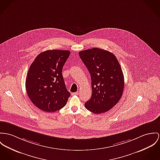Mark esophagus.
<instances>
[{
  "instance_id": "1",
  "label": "esophagus",
  "mask_w": 160,
  "mask_h": 160,
  "mask_svg": "<svg viewBox=\"0 0 160 160\" xmlns=\"http://www.w3.org/2000/svg\"><path fill=\"white\" fill-rule=\"evenodd\" d=\"M78 92H76L72 93V96H76V95H78Z\"/></svg>"
}]
</instances>
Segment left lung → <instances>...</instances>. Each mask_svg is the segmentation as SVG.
<instances>
[{
    "instance_id": "left-lung-1",
    "label": "left lung",
    "mask_w": 160,
    "mask_h": 160,
    "mask_svg": "<svg viewBox=\"0 0 160 160\" xmlns=\"http://www.w3.org/2000/svg\"><path fill=\"white\" fill-rule=\"evenodd\" d=\"M91 75L92 96L85 103L88 110L96 114L107 112L122 96L124 77L116 56L105 50L92 48L78 53Z\"/></svg>"
}]
</instances>
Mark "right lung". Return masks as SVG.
Listing matches in <instances>:
<instances>
[{
    "mask_svg": "<svg viewBox=\"0 0 160 160\" xmlns=\"http://www.w3.org/2000/svg\"><path fill=\"white\" fill-rule=\"evenodd\" d=\"M70 51L48 50L39 54L30 65L25 80L27 93L32 102L45 112L64 107L71 94L62 75Z\"/></svg>",
    "mask_w": 160,
    "mask_h": 160,
    "instance_id": "add662e5",
    "label": "right lung"
}]
</instances>
